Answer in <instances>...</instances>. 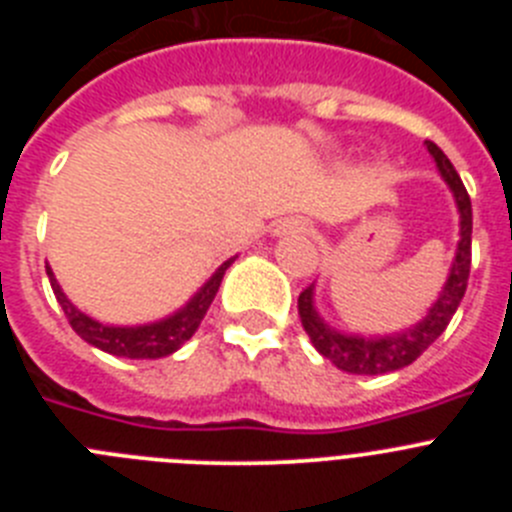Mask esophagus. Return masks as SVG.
Wrapping results in <instances>:
<instances>
[{
	"label": "esophagus",
	"instance_id": "34e87169",
	"mask_svg": "<svg viewBox=\"0 0 512 512\" xmlns=\"http://www.w3.org/2000/svg\"><path fill=\"white\" fill-rule=\"evenodd\" d=\"M279 233L282 235H305L310 233V223L302 220V217H287L282 225H279Z\"/></svg>",
	"mask_w": 512,
	"mask_h": 512
}]
</instances>
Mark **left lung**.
Here are the masks:
<instances>
[{"mask_svg": "<svg viewBox=\"0 0 512 512\" xmlns=\"http://www.w3.org/2000/svg\"><path fill=\"white\" fill-rule=\"evenodd\" d=\"M425 148L436 161L438 171H441L443 182L449 184L451 194H454L456 207H459V246H456L454 264H451L449 279L443 284L441 295L433 302L420 323L413 328L395 333V336H348L341 330L330 328L315 310V300H312V287H307L297 300V310H300V320L305 333L310 336L312 346L318 348V354L348 374H387L397 372L402 366L413 364L425 348L431 346L438 336H441L446 325L454 318L456 307H459L461 297L467 292L469 282V266H472V200H469L467 189L461 184V176L456 174L454 164H451L446 153L433 143L425 140Z\"/></svg>", "mask_w": 512, "mask_h": 512, "instance_id": "1", "label": "left lung"}]
</instances>
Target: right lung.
Masks as SVG:
<instances>
[{"instance_id":"right-lung-1","label":"right lung","mask_w":512,"mask_h":512,"mask_svg":"<svg viewBox=\"0 0 512 512\" xmlns=\"http://www.w3.org/2000/svg\"><path fill=\"white\" fill-rule=\"evenodd\" d=\"M233 261L235 256L225 261V264L202 284L200 292H197L182 310H176L169 318L156 320V323L148 325H104L99 323V320L89 318V315H84L69 297L63 295L61 284L53 277L51 266L45 264V271H48V279H51L53 295H56L58 305L66 312L71 328H74L84 341L92 343L99 351H107V354L112 356H125V359H161V356H169L174 354V351H179V348L194 336V330L200 328L207 307L215 300L225 271H228V266L233 264Z\"/></svg>"}]
</instances>
